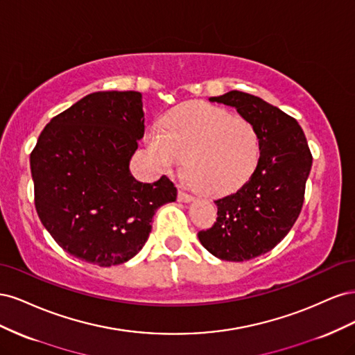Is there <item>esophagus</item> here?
I'll list each match as a JSON object with an SVG mask.
<instances>
[{"label": "esophagus", "mask_w": 355, "mask_h": 355, "mask_svg": "<svg viewBox=\"0 0 355 355\" xmlns=\"http://www.w3.org/2000/svg\"><path fill=\"white\" fill-rule=\"evenodd\" d=\"M178 200L179 201H182V202H189V201H192L194 200V197H192L191 194H188V192H185V191H179L178 192Z\"/></svg>", "instance_id": "esophagus-1"}]
</instances>
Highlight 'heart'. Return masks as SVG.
<instances>
[{
    "label": "heart",
    "mask_w": 355,
    "mask_h": 355,
    "mask_svg": "<svg viewBox=\"0 0 355 355\" xmlns=\"http://www.w3.org/2000/svg\"><path fill=\"white\" fill-rule=\"evenodd\" d=\"M146 146L164 170L187 157V178L207 194L240 187L257 164L261 142L256 127L243 116L206 102H187L170 111L164 125L146 132Z\"/></svg>",
    "instance_id": "heart-1"
}]
</instances>
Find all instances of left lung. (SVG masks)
<instances>
[{
  "mask_svg": "<svg viewBox=\"0 0 355 355\" xmlns=\"http://www.w3.org/2000/svg\"><path fill=\"white\" fill-rule=\"evenodd\" d=\"M210 101L234 106L259 135L261 155L252 176L214 200L216 222L198 232L213 256L243 262L272 250L292 230L304 206L313 155L295 118L257 96L232 90Z\"/></svg>",
  "mask_w": 355,
  "mask_h": 355,
  "instance_id": "obj_1",
  "label": "left lung"
}]
</instances>
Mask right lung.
<instances>
[{"mask_svg":"<svg viewBox=\"0 0 355 355\" xmlns=\"http://www.w3.org/2000/svg\"><path fill=\"white\" fill-rule=\"evenodd\" d=\"M145 133L142 94L96 92L53 116L31 153L35 209L63 250L99 266L145 245L158 207L178 189L166 175L136 180L128 163Z\"/></svg>","mask_w":355,"mask_h":355,"instance_id":"add662e5","label":"right lung"}]
</instances>
